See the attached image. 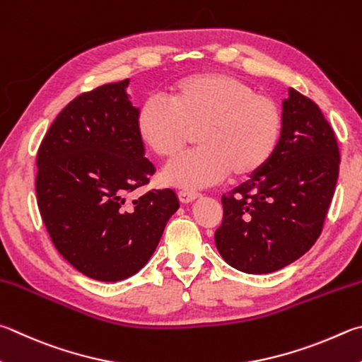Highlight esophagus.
Listing matches in <instances>:
<instances>
[{"instance_id":"esophagus-1","label":"esophagus","mask_w":362,"mask_h":362,"mask_svg":"<svg viewBox=\"0 0 362 362\" xmlns=\"http://www.w3.org/2000/svg\"><path fill=\"white\" fill-rule=\"evenodd\" d=\"M177 196H179L180 202H183V204H189V202H193V201L201 198V194L194 193V192H179L177 193Z\"/></svg>"}]
</instances>
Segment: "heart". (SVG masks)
Returning a JSON list of instances; mask_svg holds the SVG:
<instances>
[{"instance_id": "obj_1", "label": "heart", "mask_w": 362, "mask_h": 362, "mask_svg": "<svg viewBox=\"0 0 362 362\" xmlns=\"http://www.w3.org/2000/svg\"><path fill=\"white\" fill-rule=\"evenodd\" d=\"M166 96L169 106L153 98L144 101L134 128L142 146L166 163L179 158L196 133L199 148L164 173L170 185L201 188L229 174L233 180H250L277 152L281 107L240 78L221 72L192 74L169 85Z\"/></svg>"}]
</instances>
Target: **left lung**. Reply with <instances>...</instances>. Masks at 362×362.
Instances as JSON below:
<instances>
[{"label":"left lung","instance_id":"obj_1","mask_svg":"<svg viewBox=\"0 0 362 362\" xmlns=\"http://www.w3.org/2000/svg\"><path fill=\"white\" fill-rule=\"evenodd\" d=\"M284 131L264 170L223 194L215 244L229 266L269 274L291 264L323 231L339 179L336 134L310 98L290 88Z\"/></svg>","mask_w":362,"mask_h":362}]
</instances>
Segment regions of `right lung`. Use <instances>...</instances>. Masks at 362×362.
<instances>
[{
  "mask_svg": "<svg viewBox=\"0 0 362 362\" xmlns=\"http://www.w3.org/2000/svg\"><path fill=\"white\" fill-rule=\"evenodd\" d=\"M129 81L74 98L39 146L36 198L55 248L78 272L118 281L147 264L177 209L173 189H148L155 166L134 128Z\"/></svg>",
  "mask_w": 362,
  "mask_h": 362,
  "instance_id": "obj_1",
  "label": "right lung"
}]
</instances>
